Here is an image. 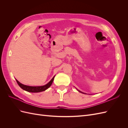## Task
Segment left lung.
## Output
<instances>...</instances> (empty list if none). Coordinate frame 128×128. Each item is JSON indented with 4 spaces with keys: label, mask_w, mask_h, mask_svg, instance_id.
<instances>
[{
    "label": "left lung",
    "mask_w": 128,
    "mask_h": 128,
    "mask_svg": "<svg viewBox=\"0 0 128 128\" xmlns=\"http://www.w3.org/2000/svg\"><path fill=\"white\" fill-rule=\"evenodd\" d=\"M77 89V88H76ZM77 91H79L80 92V93H82V94H85V93H84V92H82V91H80V90H78V89H77Z\"/></svg>",
    "instance_id": "8db88e82"
}]
</instances>
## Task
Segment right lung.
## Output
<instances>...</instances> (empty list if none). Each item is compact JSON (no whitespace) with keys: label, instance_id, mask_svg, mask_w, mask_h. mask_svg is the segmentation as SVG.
Listing matches in <instances>:
<instances>
[{"label":"right lung","instance_id":"1","mask_svg":"<svg viewBox=\"0 0 128 128\" xmlns=\"http://www.w3.org/2000/svg\"><path fill=\"white\" fill-rule=\"evenodd\" d=\"M54 77L55 76L53 77L52 80H50L48 84H45V86H26V85H24L21 83L20 82H19L17 80H16L19 86H20L21 88H22L23 90L29 92L37 93V92H40L45 91L46 90H47L48 88H50L53 83V81L54 80Z\"/></svg>","mask_w":128,"mask_h":128}]
</instances>
